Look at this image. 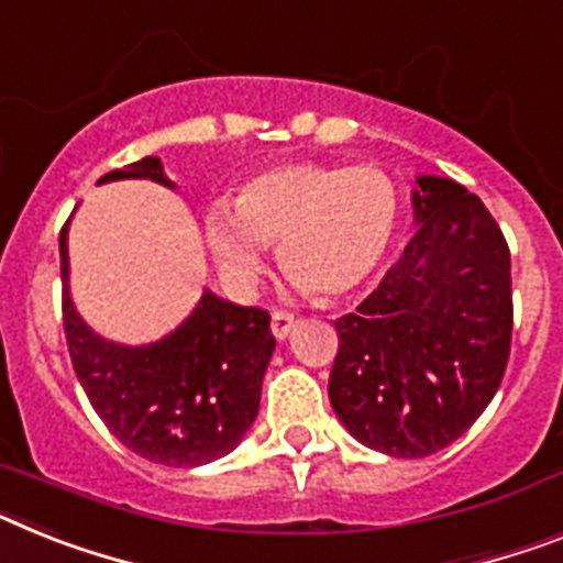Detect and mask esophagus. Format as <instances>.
<instances>
[{
	"mask_svg": "<svg viewBox=\"0 0 563 563\" xmlns=\"http://www.w3.org/2000/svg\"><path fill=\"white\" fill-rule=\"evenodd\" d=\"M295 325H297V318L295 314H289V311H274L272 314V334L277 340L289 338Z\"/></svg>",
	"mask_w": 563,
	"mask_h": 563,
	"instance_id": "1",
	"label": "esophagus"
}]
</instances>
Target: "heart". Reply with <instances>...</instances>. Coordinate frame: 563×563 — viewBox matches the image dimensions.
<instances>
[{"label":"heart","instance_id":"1","mask_svg":"<svg viewBox=\"0 0 563 563\" xmlns=\"http://www.w3.org/2000/svg\"><path fill=\"white\" fill-rule=\"evenodd\" d=\"M398 188L375 165L286 163L245 179L231 214L206 217L217 266L234 280L263 272L277 245L280 272L320 303L361 291L398 231Z\"/></svg>","mask_w":563,"mask_h":563}]
</instances>
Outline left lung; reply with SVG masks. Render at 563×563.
Wrapping results in <instances>:
<instances>
[{
	"instance_id": "1",
	"label": "left lung",
	"mask_w": 563,
	"mask_h": 563,
	"mask_svg": "<svg viewBox=\"0 0 563 563\" xmlns=\"http://www.w3.org/2000/svg\"><path fill=\"white\" fill-rule=\"evenodd\" d=\"M415 238L334 323L329 400L352 438L391 457L457 441L500 386L512 340L509 249L475 194L420 174Z\"/></svg>"
}]
</instances>
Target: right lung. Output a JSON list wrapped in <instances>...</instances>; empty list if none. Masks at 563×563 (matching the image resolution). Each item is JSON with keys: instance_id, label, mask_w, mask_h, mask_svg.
<instances>
[{"instance_id": "1", "label": "right lung", "mask_w": 563, "mask_h": 563, "mask_svg": "<svg viewBox=\"0 0 563 563\" xmlns=\"http://www.w3.org/2000/svg\"><path fill=\"white\" fill-rule=\"evenodd\" d=\"M113 179L174 188L159 157L106 174L97 186ZM68 223L59 234L65 338L93 412L117 441L154 464L188 470L229 455L257 418L274 352L268 311L202 291L191 314L154 343L125 346L99 338L70 300Z\"/></svg>"}]
</instances>
